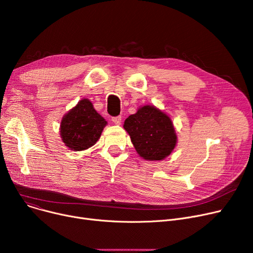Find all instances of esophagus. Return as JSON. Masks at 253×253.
Instances as JSON below:
<instances>
[{"mask_svg":"<svg viewBox=\"0 0 253 253\" xmlns=\"http://www.w3.org/2000/svg\"><path fill=\"white\" fill-rule=\"evenodd\" d=\"M112 121L116 124V125H120L122 122V117L121 116H118V117H113L112 118Z\"/></svg>","mask_w":253,"mask_h":253,"instance_id":"obj_1","label":"esophagus"}]
</instances>
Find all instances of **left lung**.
I'll list each match as a JSON object with an SVG mask.
<instances>
[{
	"label": "left lung",
	"mask_w": 253,
	"mask_h": 253,
	"mask_svg": "<svg viewBox=\"0 0 253 253\" xmlns=\"http://www.w3.org/2000/svg\"><path fill=\"white\" fill-rule=\"evenodd\" d=\"M137 154L148 161H161L175 148L177 136L171 119L154 105L140 106L124 122Z\"/></svg>",
	"instance_id": "left-lung-1"
}]
</instances>
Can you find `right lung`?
<instances>
[{"instance_id":"add662e5","label":"right lung","mask_w":253,"mask_h":253,"mask_svg":"<svg viewBox=\"0 0 253 253\" xmlns=\"http://www.w3.org/2000/svg\"><path fill=\"white\" fill-rule=\"evenodd\" d=\"M108 122L93 108L92 102L83 98L66 113L60 123V136L72 151H84L94 145Z\"/></svg>"}]
</instances>
